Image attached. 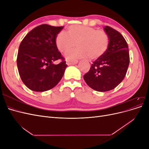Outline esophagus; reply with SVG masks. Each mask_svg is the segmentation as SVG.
<instances>
[{
    "mask_svg": "<svg viewBox=\"0 0 149 149\" xmlns=\"http://www.w3.org/2000/svg\"><path fill=\"white\" fill-rule=\"evenodd\" d=\"M78 60H66V64L68 65H74L78 63Z\"/></svg>",
    "mask_w": 149,
    "mask_h": 149,
    "instance_id": "34e87169",
    "label": "esophagus"
}]
</instances>
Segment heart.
<instances>
[{"mask_svg":"<svg viewBox=\"0 0 149 149\" xmlns=\"http://www.w3.org/2000/svg\"><path fill=\"white\" fill-rule=\"evenodd\" d=\"M56 45L61 53H66L74 48H78L66 54L68 59L73 60L89 57L97 60L106 53L109 47V38L104 31L91 26L72 25L68 29V33L61 31L56 37Z\"/></svg>","mask_w":149,"mask_h":149,"instance_id":"obj_1","label":"heart"}]
</instances>
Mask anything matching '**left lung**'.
I'll use <instances>...</instances> for the list:
<instances>
[{"label":"left lung","mask_w":149,"mask_h":149,"mask_svg":"<svg viewBox=\"0 0 149 149\" xmlns=\"http://www.w3.org/2000/svg\"><path fill=\"white\" fill-rule=\"evenodd\" d=\"M104 30L109 38V47L83 76L90 88L100 92L118 86L125 77L130 61L128 45L123 36L109 26H105Z\"/></svg>","instance_id":"1"}]
</instances>
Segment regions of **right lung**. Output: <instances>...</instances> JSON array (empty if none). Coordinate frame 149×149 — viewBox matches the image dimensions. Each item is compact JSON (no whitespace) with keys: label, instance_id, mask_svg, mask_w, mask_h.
I'll list each match as a JSON object with an SVG mask.
<instances>
[{"label":"right lung","instance_id":"1","mask_svg":"<svg viewBox=\"0 0 149 149\" xmlns=\"http://www.w3.org/2000/svg\"><path fill=\"white\" fill-rule=\"evenodd\" d=\"M64 26L43 24L31 30L22 40L18 52L17 63L21 79L33 91L43 92L60 82L67 67L58 52L56 37ZM61 59L55 65L53 62Z\"/></svg>","mask_w":149,"mask_h":149}]
</instances>
